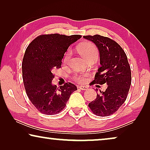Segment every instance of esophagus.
Wrapping results in <instances>:
<instances>
[{
  "mask_svg": "<svg viewBox=\"0 0 150 150\" xmlns=\"http://www.w3.org/2000/svg\"><path fill=\"white\" fill-rule=\"evenodd\" d=\"M79 89L81 90H87L88 89V87H87V86H79Z\"/></svg>",
  "mask_w": 150,
  "mask_h": 150,
  "instance_id": "1",
  "label": "esophagus"
}]
</instances>
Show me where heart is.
Segmentation results:
<instances>
[{"instance_id": "heart-1", "label": "heart", "mask_w": 150, "mask_h": 150, "mask_svg": "<svg viewBox=\"0 0 150 150\" xmlns=\"http://www.w3.org/2000/svg\"><path fill=\"white\" fill-rule=\"evenodd\" d=\"M79 51L87 60H89V59L93 58V57H98V51L97 47L93 43L90 42H83L79 46ZM71 56V50L68 49L65 53L64 57H63V63H67L69 61ZM89 75L87 74H79L76 73L74 74L72 79L74 81L79 83H85L88 80Z\"/></svg>"}]
</instances>
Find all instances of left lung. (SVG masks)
I'll use <instances>...</instances> for the list:
<instances>
[{
    "instance_id": "8db88e82",
    "label": "left lung",
    "mask_w": 150,
    "mask_h": 150,
    "mask_svg": "<svg viewBox=\"0 0 150 150\" xmlns=\"http://www.w3.org/2000/svg\"><path fill=\"white\" fill-rule=\"evenodd\" d=\"M83 37L93 42L100 51L101 65L92 83L108 85L106 91H100L88 106L96 115L109 116L126 101L132 81L130 65L124 50L115 41L100 35Z\"/></svg>"
}]
</instances>
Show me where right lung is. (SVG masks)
I'll use <instances>...</instances> for the list:
<instances>
[{"label":"right lung","instance_id":"right-lung-1","mask_svg":"<svg viewBox=\"0 0 150 150\" xmlns=\"http://www.w3.org/2000/svg\"><path fill=\"white\" fill-rule=\"evenodd\" d=\"M81 35H41L26 49L22 63V79L26 95L37 109L44 115H55L66 106L76 85L66 83L60 88L52 85V71L61 67L62 59L69 45Z\"/></svg>","mask_w":150,"mask_h":150}]
</instances>
